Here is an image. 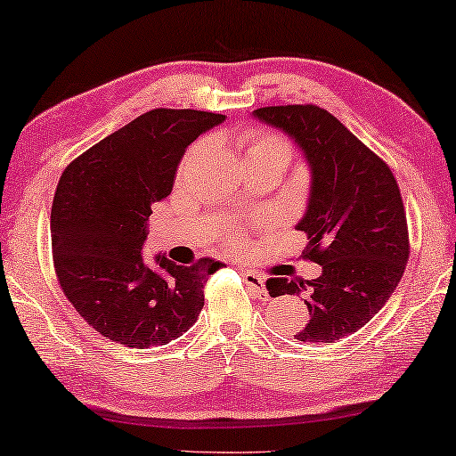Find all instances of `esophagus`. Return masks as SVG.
Instances as JSON below:
<instances>
[{"instance_id":"1","label":"esophagus","mask_w":456,"mask_h":456,"mask_svg":"<svg viewBox=\"0 0 456 456\" xmlns=\"http://www.w3.org/2000/svg\"><path fill=\"white\" fill-rule=\"evenodd\" d=\"M242 277H244L246 285H248V289L252 290V293H255V295H265L266 293L263 274H258L256 271H252V268H244Z\"/></svg>"}]
</instances>
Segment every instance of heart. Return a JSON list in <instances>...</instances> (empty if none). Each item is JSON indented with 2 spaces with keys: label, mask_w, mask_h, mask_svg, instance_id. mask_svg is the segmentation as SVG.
<instances>
[{
  "label": "heart",
  "mask_w": 456,
  "mask_h": 456,
  "mask_svg": "<svg viewBox=\"0 0 456 456\" xmlns=\"http://www.w3.org/2000/svg\"><path fill=\"white\" fill-rule=\"evenodd\" d=\"M198 147L191 149V153ZM265 158H281L282 161L290 159V143L274 131L266 129H252L244 135V161L250 159H265ZM238 240H228V246H238Z\"/></svg>",
  "instance_id": "b5f03b06"
}]
</instances>
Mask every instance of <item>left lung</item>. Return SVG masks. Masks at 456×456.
Returning <instances> with one entry per match:
<instances>
[{
    "mask_svg": "<svg viewBox=\"0 0 456 456\" xmlns=\"http://www.w3.org/2000/svg\"><path fill=\"white\" fill-rule=\"evenodd\" d=\"M258 121L285 131L311 167L305 258L321 265L313 281L268 279L271 297L307 290L309 321L295 338L335 343L368 323L404 274L410 255L404 204L392 169L339 118L315 104L256 109Z\"/></svg>",
    "mask_w": 456,
    "mask_h": 456,
    "instance_id": "obj_1",
    "label": "left lung"
}]
</instances>
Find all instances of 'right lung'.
<instances>
[{"label": "right lung", "instance_id": "add662e5", "mask_svg": "<svg viewBox=\"0 0 456 456\" xmlns=\"http://www.w3.org/2000/svg\"><path fill=\"white\" fill-rule=\"evenodd\" d=\"M224 115L153 109L78 155L52 201L54 271L64 295L93 330L125 347L166 346L196 323L204 285L220 268L182 266L141 248L155 201L167 198L185 149Z\"/></svg>", "mask_w": 456, "mask_h": 456}]
</instances>
